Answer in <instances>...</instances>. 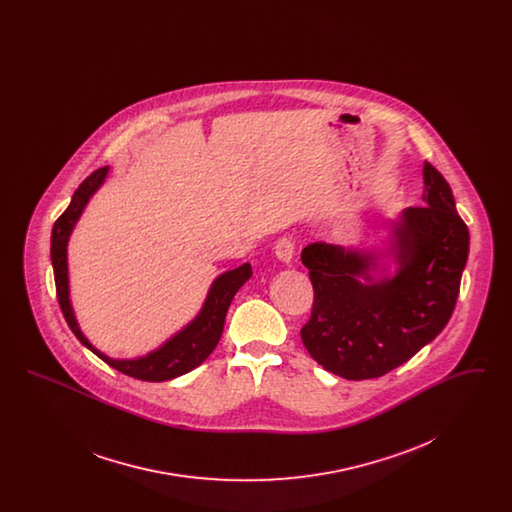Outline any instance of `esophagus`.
Listing matches in <instances>:
<instances>
[{
	"instance_id": "1",
	"label": "esophagus",
	"mask_w": 512,
	"mask_h": 512,
	"mask_svg": "<svg viewBox=\"0 0 512 512\" xmlns=\"http://www.w3.org/2000/svg\"><path fill=\"white\" fill-rule=\"evenodd\" d=\"M293 249H295V244H293L292 238H282V240H278L276 245H274V255L282 261V263H292L293 259Z\"/></svg>"
}]
</instances>
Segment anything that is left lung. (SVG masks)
<instances>
[{
	"label": "left lung",
	"instance_id": "obj_1",
	"mask_svg": "<svg viewBox=\"0 0 512 512\" xmlns=\"http://www.w3.org/2000/svg\"><path fill=\"white\" fill-rule=\"evenodd\" d=\"M422 178L424 205L391 222L386 251L324 242L301 251L315 290L301 340L318 365L345 380L378 378L407 363L453 315L470 236L447 180L430 163ZM388 256L393 275L379 263Z\"/></svg>",
	"mask_w": 512,
	"mask_h": 512
}]
</instances>
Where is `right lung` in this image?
<instances>
[{"instance_id":"right-lung-1","label":"right lung","mask_w":512,"mask_h":512,"mask_svg":"<svg viewBox=\"0 0 512 512\" xmlns=\"http://www.w3.org/2000/svg\"><path fill=\"white\" fill-rule=\"evenodd\" d=\"M109 167H103L92 172L74 192L71 205L67 211L55 220L51 230V265L55 274V288H57V299L63 311V317L67 320L69 328L73 330L74 336L82 345H86L92 353H96L101 361L113 366L126 376H132L136 380L144 382H165L178 378L195 366L201 365L217 347L228 307L234 299V295L251 278V265L244 263L242 267L222 272L211 284L209 293L203 301L201 311L195 315L192 322H188L180 332H176L172 338L165 341L155 351L147 353L138 359H111L105 353L96 349L88 338L82 334L71 305L69 297V263H67V245L73 234L74 226L84 213L90 197L98 192L101 184L107 178Z\"/></svg>"}]
</instances>
